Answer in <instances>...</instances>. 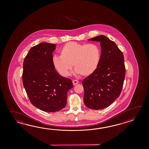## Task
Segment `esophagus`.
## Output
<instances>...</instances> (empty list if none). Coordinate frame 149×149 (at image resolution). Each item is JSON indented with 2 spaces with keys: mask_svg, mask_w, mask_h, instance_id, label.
Listing matches in <instances>:
<instances>
[{
  "mask_svg": "<svg viewBox=\"0 0 149 149\" xmlns=\"http://www.w3.org/2000/svg\"><path fill=\"white\" fill-rule=\"evenodd\" d=\"M72 82H73V85H76L78 84L79 83V81L77 80H73V81H72Z\"/></svg>",
  "mask_w": 149,
  "mask_h": 149,
  "instance_id": "1",
  "label": "esophagus"
}]
</instances>
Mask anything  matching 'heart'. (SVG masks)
Masks as SVG:
<instances>
[{
	"instance_id": "heart-1",
	"label": "heart",
	"mask_w": 149,
	"mask_h": 149,
	"mask_svg": "<svg viewBox=\"0 0 149 149\" xmlns=\"http://www.w3.org/2000/svg\"><path fill=\"white\" fill-rule=\"evenodd\" d=\"M101 50L95 44H80L74 41L67 43L60 51V56L53 57L55 68L62 76L69 75L73 69L79 75L88 76L98 67Z\"/></svg>"
}]
</instances>
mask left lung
I'll return each mask as SVG.
<instances>
[{"label": "left lung", "mask_w": 149, "mask_h": 149, "mask_svg": "<svg viewBox=\"0 0 149 149\" xmlns=\"http://www.w3.org/2000/svg\"><path fill=\"white\" fill-rule=\"evenodd\" d=\"M88 40L101 42V54L96 70L82 80L84 101L89 109L101 110L111 105L120 94L126 72L124 55L105 36Z\"/></svg>", "instance_id": "left-lung-1"}]
</instances>
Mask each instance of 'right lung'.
I'll list each match as a JSON object with an SVG mask.
<instances>
[{"label": "right lung", "mask_w": 149, "mask_h": 149, "mask_svg": "<svg viewBox=\"0 0 149 149\" xmlns=\"http://www.w3.org/2000/svg\"><path fill=\"white\" fill-rule=\"evenodd\" d=\"M56 45L42 42L31 48L23 62V84L32 105L42 111H60L67 104L72 80L55 69L52 53Z\"/></svg>", "instance_id": "add662e5"}]
</instances>
